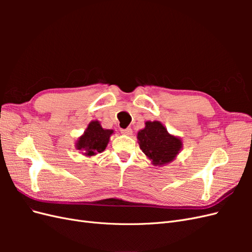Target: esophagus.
<instances>
[{"mask_svg": "<svg viewBox=\"0 0 252 252\" xmlns=\"http://www.w3.org/2000/svg\"><path fill=\"white\" fill-rule=\"evenodd\" d=\"M121 132L125 134V135H131L132 134V129L131 128H126V129H122Z\"/></svg>", "mask_w": 252, "mask_h": 252, "instance_id": "1", "label": "esophagus"}]
</instances>
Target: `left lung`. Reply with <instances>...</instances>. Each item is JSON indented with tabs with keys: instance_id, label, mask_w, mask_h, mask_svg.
Wrapping results in <instances>:
<instances>
[{
	"instance_id": "left-lung-1",
	"label": "left lung",
	"mask_w": 252,
	"mask_h": 252,
	"mask_svg": "<svg viewBox=\"0 0 252 252\" xmlns=\"http://www.w3.org/2000/svg\"><path fill=\"white\" fill-rule=\"evenodd\" d=\"M140 148L155 166H164L174 161L183 148V142L167 131L158 121H147L138 132Z\"/></svg>"
}]
</instances>
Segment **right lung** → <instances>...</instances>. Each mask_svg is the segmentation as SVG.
I'll list each match as a JSON object with an SVG mask.
<instances>
[{
  "instance_id": "add662e5",
  "label": "right lung",
  "mask_w": 252,
  "mask_h": 252,
  "mask_svg": "<svg viewBox=\"0 0 252 252\" xmlns=\"http://www.w3.org/2000/svg\"><path fill=\"white\" fill-rule=\"evenodd\" d=\"M112 133V129H104L98 121H91L86 130L75 142V149L85 157L96 156L107 147Z\"/></svg>"
}]
</instances>
